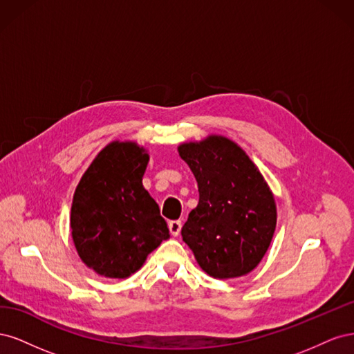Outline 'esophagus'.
Instances as JSON below:
<instances>
[{"instance_id": "esophagus-1", "label": "esophagus", "mask_w": 354, "mask_h": 354, "mask_svg": "<svg viewBox=\"0 0 354 354\" xmlns=\"http://www.w3.org/2000/svg\"><path fill=\"white\" fill-rule=\"evenodd\" d=\"M168 229H169V232H171V234H173V236H178L180 230H181V220H171L168 223Z\"/></svg>"}]
</instances>
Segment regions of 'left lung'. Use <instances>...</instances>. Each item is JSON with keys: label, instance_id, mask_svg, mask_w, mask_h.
<instances>
[{"label": "left lung", "instance_id": "obj_1", "mask_svg": "<svg viewBox=\"0 0 354 354\" xmlns=\"http://www.w3.org/2000/svg\"><path fill=\"white\" fill-rule=\"evenodd\" d=\"M199 202L181 229L198 264L218 279L254 270L272 242L276 205L261 173L242 149L221 136L178 146Z\"/></svg>", "mask_w": 354, "mask_h": 354}]
</instances>
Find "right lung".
<instances>
[{
    "label": "right lung",
    "mask_w": 354,
    "mask_h": 354,
    "mask_svg": "<svg viewBox=\"0 0 354 354\" xmlns=\"http://www.w3.org/2000/svg\"><path fill=\"white\" fill-rule=\"evenodd\" d=\"M149 155L136 143L113 142L85 171L73 195L75 248L90 269L124 279L169 238L165 220L142 178Z\"/></svg>",
    "instance_id": "1"
}]
</instances>
